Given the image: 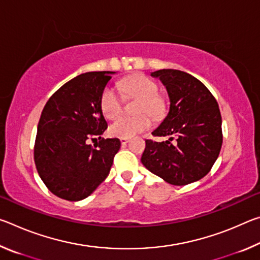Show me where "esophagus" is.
Masks as SVG:
<instances>
[{"mask_svg": "<svg viewBox=\"0 0 260 260\" xmlns=\"http://www.w3.org/2000/svg\"><path fill=\"white\" fill-rule=\"evenodd\" d=\"M128 141H129V139H127V138H120V142L122 146H125V144L128 143Z\"/></svg>", "mask_w": 260, "mask_h": 260, "instance_id": "1", "label": "esophagus"}]
</instances>
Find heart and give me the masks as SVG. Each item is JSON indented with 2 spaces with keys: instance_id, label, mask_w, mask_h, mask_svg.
<instances>
[{
  "instance_id": "b5f03b06",
  "label": "heart",
  "mask_w": 260,
  "mask_h": 260,
  "mask_svg": "<svg viewBox=\"0 0 260 260\" xmlns=\"http://www.w3.org/2000/svg\"><path fill=\"white\" fill-rule=\"evenodd\" d=\"M122 89L128 98H138L140 102L135 117L118 118L122 112V99L116 88L105 87L101 96V110L108 119H118L109 127V134L114 138H133L142 133L151 126V120L147 115L155 119L162 117L165 112V103L158 95V85L143 74H135L122 82ZM148 113L147 115L145 113Z\"/></svg>"
}]
</instances>
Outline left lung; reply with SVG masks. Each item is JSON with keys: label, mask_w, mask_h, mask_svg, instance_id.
<instances>
[{"label": "left lung", "mask_w": 260, "mask_h": 260, "mask_svg": "<svg viewBox=\"0 0 260 260\" xmlns=\"http://www.w3.org/2000/svg\"><path fill=\"white\" fill-rule=\"evenodd\" d=\"M151 76L164 83L171 102L169 114L152 135L169 140H146L141 161L174 186L195 182L210 172L221 149V114L217 100L189 73L164 69Z\"/></svg>", "instance_id": "left-lung-1"}]
</instances>
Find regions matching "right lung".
I'll use <instances>...</instances> for the list:
<instances>
[{"label":"right lung","mask_w":260,"mask_h":260,"mask_svg":"<svg viewBox=\"0 0 260 260\" xmlns=\"http://www.w3.org/2000/svg\"><path fill=\"white\" fill-rule=\"evenodd\" d=\"M114 72L80 74L48 100L38 124L34 161L46 187L59 199L81 201L110 173L119 139H103L108 122L101 96ZM99 138L91 147L89 139Z\"/></svg>","instance_id":"obj_1"}]
</instances>
